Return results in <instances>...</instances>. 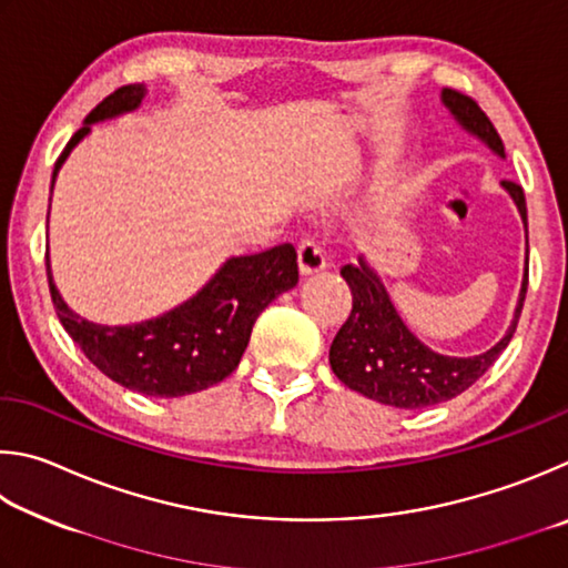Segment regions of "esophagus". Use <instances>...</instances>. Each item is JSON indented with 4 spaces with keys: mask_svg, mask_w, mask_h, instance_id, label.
<instances>
[{
    "mask_svg": "<svg viewBox=\"0 0 568 568\" xmlns=\"http://www.w3.org/2000/svg\"><path fill=\"white\" fill-rule=\"evenodd\" d=\"M296 254H300V268L304 276L322 272V268L326 266L324 248L316 242H312V239H304V242H300V246H296Z\"/></svg>",
    "mask_w": 568,
    "mask_h": 568,
    "instance_id": "1",
    "label": "esophagus"
}]
</instances>
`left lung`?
<instances>
[{"instance_id": "8db88e82", "label": "left lung", "mask_w": 568, "mask_h": 568, "mask_svg": "<svg viewBox=\"0 0 568 568\" xmlns=\"http://www.w3.org/2000/svg\"><path fill=\"white\" fill-rule=\"evenodd\" d=\"M442 102L466 132L479 136L494 154L506 156L499 132L471 97L456 89H444ZM501 186L511 194L526 229L524 189L516 182H501ZM526 246H529V229H526ZM342 276L352 290V314L332 342V369L349 389L396 409H426L454 399L479 382L509 346L529 284V268H526L514 322L499 344L479 356H444L432 352L409 332L399 312L394 310L379 274L366 264L364 256H359V264H344Z\"/></svg>"}]
</instances>
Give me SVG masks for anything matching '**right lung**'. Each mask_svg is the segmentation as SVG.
Listing matches in <instances>:
<instances>
[{
  "label": "right lung",
  "mask_w": 568,
  "mask_h": 568,
  "mask_svg": "<svg viewBox=\"0 0 568 568\" xmlns=\"http://www.w3.org/2000/svg\"><path fill=\"white\" fill-rule=\"evenodd\" d=\"M144 94V84H126L99 102L57 159L54 176L69 152L89 134V126L132 112L142 104ZM47 276L59 322L99 372L124 389L156 399H174L209 389L236 369L256 316L278 294L296 286L300 266L292 244L232 256L192 300L156 320L126 326L87 322L69 310L52 282L49 258Z\"/></svg>",
  "instance_id": "1"
}]
</instances>
